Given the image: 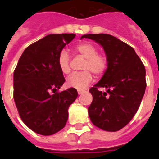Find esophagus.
I'll list each match as a JSON object with an SVG mask.
<instances>
[{"label":"esophagus","mask_w":159,"mask_h":159,"mask_svg":"<svg viewBox=\"0 0 159 159\" xmlns=\"http://www.w3.org/2000/svg\"><path fill=\"white\" fill-rule=\"evenodd\" d=\"M84 92H85L84 90H78V91H77V93H78V95H81Z\"/></svg>","instance_id":"obj_1"}]
</instances>
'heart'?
Here are the masks:
<instances>
[{"mask_svg": "<svg viewBox=\"0 0 159 159\" xmlns=\"http://www.w3.org/2000/svg\"><path fill=\"white\" fill-rule=\"evenodd\" d=\"M74 50L79 56L85 58L82 67L83 72L69 76L67 79V85L69 87L83 90L92 82V73L101 76L106 72L108 58L104 53H98L97 46L90 42L77 44ZM57 65L63 74H68L71 72V57L66 50H62L58 54Z\"/></svg>", "mask_w": 159, "mask_h": 159, "instance_id": "heart-1", "label": "heart"}]
</instances>
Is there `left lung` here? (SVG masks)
<instances>
[{"instance_id": "left-lung-1", "label": "left lung", "mask_w": 159, "mask_h": 159, "mask_svg": "<svg viewBox=\"0 0 159 159\" xmlns=\"http://www.w3.org/2000/svg\"><path fill=\"white\" fill-rule=\"evenodd\" d=\"M103 47L108 65L103 77L90 89L93 100L88 107L92 124L115 132L125 127L138 111L145 92V67L132 47L107 34H90ZM107 89L102 93L98 88Z\"/></svg>"}]
</instances>
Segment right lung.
Returning a JSON list of instances; mask_svg holds the SVG:
<instances>
[{
  "instance_id": "right-lung-1",
  "label": "right lung",
  "mask_w": 159,
  "mask_h": 159,
  "mask_svg": "<svg viewBox=\"0 0 159 159\" xmlns=\"http://www.w3.org/2000/svg\"><path fill=\"white\" fill-rule=\"evenodd\" d=\"M74 34H48L28 46L14 71V100L23 122L35 133L52 135L65 126L75 88L58 92L65 78L57 57Z\"/></svg>"
}]
</instances>
